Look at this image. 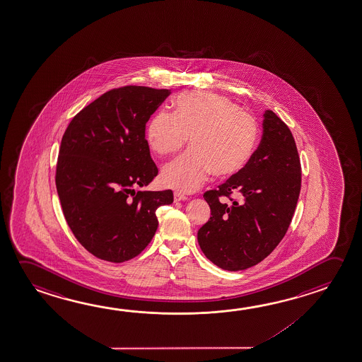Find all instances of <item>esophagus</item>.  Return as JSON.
Segmentation results:
<instances>
[{"instance_id":"1","label":"esophagus","mask_w":362,"mask_h":362,"mask_svg":"<svg viewBox=\"0 0 362 362\" xmlns=\"http://www.w3.org/2000/svg\"><path fill=\"white\" fill-rule=\"evenodd\" d=\"M188 198L187 196L182 193V192H174V201L180 202V201H187Z\"/></svg>"}]
</instances>
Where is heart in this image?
Here are the masks:
<instances>
[{
    "label": "heart",
    "mask_w": 362,
    "mask_h": 362,
    "mask_svg": "<svg viewBox=\"0 0 362 362\" xmlns=\"http://www.w3.org/2000/svg\"><path fill=\"white\" fill-rule=\"evenodd\" d=\"M189 136L190 148L161 170L166 187L193 192L214 173L225 178L240 172L255 150L259 124L223 95L187 92L174 113L160 110L148 121L146 140L158 155L174 154Z\"/></svg>",
    "instance_id": "b5f03b06"
}]
</instances>
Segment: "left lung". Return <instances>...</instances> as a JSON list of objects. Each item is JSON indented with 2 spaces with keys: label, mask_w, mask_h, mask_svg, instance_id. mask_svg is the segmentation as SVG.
<instances>
[{
  "label": "left lung",
  "mask_w": 362,
  "mask_h": 362,
  "mask_svg": "<svg viewBox=\"0 0 362 362\" xmlns=\"http://www.w3.org/2000/svg\"><path fill=\"white\" fill-rule=\"evenodd\" d=\"M300 172L289 127L267 110L260 145L247 164L218 189L203 194L211 217L198 231V243L208 260L238 272L270 255L291 225L300 193ZM232 192H240L243 201L232 200V205L218 202L219 196L230 198Z\"/></svg>",
  "instance_id": "1"
}]
</instances>
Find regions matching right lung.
<instances>
[{"label": "right lung", "instance_id": "add662e5", "mask_svg": "<svg viewBox=\"0 0 362 362\" xmlns=\"http://www.w3.org/2000/svg\"><path fill=\"white\" fill-rule=\"evenodd\" d=\"M170 89L126 86L103 93L68 124L55 184L66 223L92 255L124 262L139 255L158 228L156 209L170 189L135 192L158 175L145 127Z\"/></svg>", "mask_w": 362, "mask_h": 362}]
</instances>
